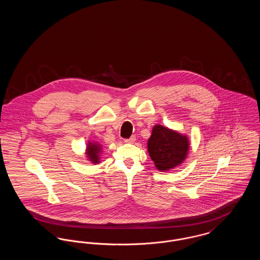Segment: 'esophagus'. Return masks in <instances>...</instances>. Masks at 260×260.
<instances>
[{"mask_svg":"<svg viewBox=\"0 0 260 260\" xmlns=\"http://www.w3.org/2000/svg\"><path fill=\"white\" fill-rule=\"evenodd\" d=\"M136 141V137L135 136H132L131 138H128V139H125L124 140V142L125 143H134Z\"/></svg>","mask_w":260,"mask_h":260,"instance_id":"obj_1","label":"esophagus"}]
</instances>
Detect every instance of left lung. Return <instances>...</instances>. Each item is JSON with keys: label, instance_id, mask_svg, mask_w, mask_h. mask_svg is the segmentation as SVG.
I'll use <instances>...</instances> for the list:
<instances>
[{"label": "left lung", "instance_id": "1", "mask_svg": "<svg viewBox=\"0 0 260 260\" xmlns=\"http://www.w3.org/2000/svg\"><path fill=\"white\" fill-rule=\"evenodd\" d=\"M190 147L187 136L161 124H155L149 137L150 158L161 172L170 171L185 160Z\"/></svg>", "mask_w": 260, "mask_h": 260}]
</instances>
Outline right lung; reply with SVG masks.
Returning <instances> with one entry per match:
<instances>
[{"mask_svg": "<svg viewBox=\"0 0 260 260\" xmlns=\"http://www.w3.org/2000/svg\"><path fill=\"white\" fill-rule=\"evenodd\" d=\"M102 151V146L98 143V142H89L87 143V150H86V155L87 158L91 161L92 164L96 165L100 162V159H99V154Z\"/></svg>", "mask_w": 260, "mask_h": 260, "instance_id": "1", "label": "right lung"}]
</instances>
